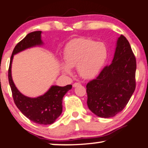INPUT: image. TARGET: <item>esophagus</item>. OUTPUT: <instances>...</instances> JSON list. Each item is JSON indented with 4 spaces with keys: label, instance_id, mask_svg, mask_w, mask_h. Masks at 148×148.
Returning <instances> with one entry per match:
<instances>
[{
    "label": "esophagus",
    "instance_id": "34e87169",
    "mask_svg": "<svg viewBox=\"0 0 148 148\" xmlns=\"http://www.w3.org/2000/svg\"><path fill=\"white\" fill-rule=\"evenodd\" d=\"M80 85V83H74V84H73V87H77V86Z\"/></svg>",
    "mask_w": 148,
    "mask_h": 148
}]
</instances>
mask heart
<instances>
[{"instance_id":"obj_1","label":"heart","mask_w":148,"mask_h":148,"mask_svg":"<svg viewBox=\"0 0 148 148\" xmlns=\"http://www.w3.org/2000/svg\"><path fill=\"white\" fill-rule=\"evenodd\" d=\"M107 54V48L103 43L85 37L75 39L65 48L63 59L66 65H61V70L70 75V68L76 67L81 77L86 79L94 78L103 67Z\"/></svg>"}]
</instances>
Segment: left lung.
<instances>
[{"label":"left lung","instance_id":"1","mask_svg":"<svg viewBox=\"0 0 148 148\" xmlns=\"http://www.w3.org/2000/svg\"><path fill=\"white\" fill-rule=\"evenodd\" d=\"M136 58L123 35L117 42L111 64L87 84V106L100 117H114L126 107L136 87Z\"/></svg>","mask_w":148,"mask_h":148}]
</instances>
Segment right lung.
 I'll return each mask as SVG.
<instances>
[{"label": "right lung", "mask_w": 148, "mask_h": 148, "mask_svg": "<svg viewBox=\"0 0 148 148\" xmlns=\"http://www.w3.org/2000/svg\"><path fill=\"white\" fill-rule=\"evenodd\" d=\"M42 31H34L28 34L15 46L11 56L8 70L9 83L12 89L14 101L18 109L24 116L39 124H52L62 113V100L64 95L72 85L65 87L52 86L43 96L37 98H29L22 94L15 86L12 77V63L14 55L27 48L42 44Z\"/></svg>", "instance_id": "1"}]
</instances>
